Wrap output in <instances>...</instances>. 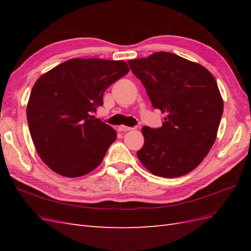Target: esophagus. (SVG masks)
Returning a JSON list of instances; mask_svg holds the SVG:
<instances>
[{
  "mask_svg": "<svg viewBox=\"0 0 251 251\" xmlns=\"http://www.w3.org/2000/svg\"><path fill=\"white\" fill-rule=\"evenodd\" d=\"M131 130H133V128L130 127V126H118L119 132H127V131H131Z\"/></svg>",
  "mask_w": 251,
  "mask_h": 251,
  "instance_id": "34e87169",
  "label": "esophagus"
}]
</instances>
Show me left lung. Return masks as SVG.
Returning a JSON list of instances; mask_svg holds the SVG:
<instances>
[{
    "instance_id": "8db88e82",
    "label": "left lung",
    "mask_w": 251,
    "mask_h": 251,
    "mask_svg": "<svg viewBox=\"0 0 251 251\" xmlns=\"http://www.w3.org/2000/svg\"><path fill=\"white\" fill-rule=\"evenodd\" d=\"M151 105L165 112L162 126H143L141 163L156 176L176 178L198 166L214 144L223 114L215 77L203 66L169 52L127 62Z\"/></svg>"
}]
</instances>
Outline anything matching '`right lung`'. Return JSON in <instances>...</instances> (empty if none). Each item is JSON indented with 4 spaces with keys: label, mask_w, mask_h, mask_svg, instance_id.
Masks as SVG:
<instances>
[{
    "label": "right lung",
    "mask_w": 251,
    "mask_h": 251,
    "mask_svg": "<svg viewBox=\"0 0 251 251\" xmlns=\"http://www.w3.org/2000/svg\"><path fill=\"white\" fill-rule=\"evenodd\" d=\"M123 60L72 58L36 80L27 104L34 147L49 168L80 177L102 161L116 131L92 113L104 91L128 72Z\"/></svg>",
    "instance_id": "right-lung-1"
}]
</instances>
